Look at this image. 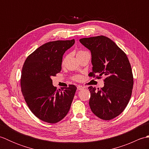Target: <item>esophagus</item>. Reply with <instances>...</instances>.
<instances>
[{"instance_id":"34e87169","label":"esophagus","mask_w":149,"mask_h":149,"mask_svg":"<svg viewBox=\"0 0 149 149\" xmlns=\"http://www.w3.org/2000/svg\"><path fill=\"white\" fill-rule=\"evenodd\" d=\"M84 89V87L83 86H81V85H79V86H77V90H82Z\"/></svg>"}]
</instances>
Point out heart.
Wrapping results in <instances>:
<instances>
[{
	"instance_id": "1",
	"label": "heart",
	"mask_w": 149,
	"mask_h": 149,
	"mask_svg": "<svg viewBox=\"0 0 149 149\" xmlns=\"http://www.w3.org/2000/svg\"><path fill=\"white\" fill-rule=\"evenodd\" d=\"M86 52H88L84 51V50H79V51L77 52V56L81 55V54H83L86 53ZM63 62H64V61H63ZM81 79V77L80 76V75H75V76L72 77V79L74 81H79Z\"/></svg>"
}]
</instances>
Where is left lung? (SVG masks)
Segmentation results:
<instances>
[{"instance_id": "1", "label": "left lung", "mask_w": 149, "mask_h": 149, "mask_svg": "<svg viewBox=\"0 0 149 149\" xmlns=\"http://www.w3.org/2000/svg\"><path fill=\"white\" fill-rule=\"evenodd\" d=\"M79 41L91 53L90 76H106L103 88H88L91 110L100 119L110 120L123 112L131 99L134 83L131 64L125 53L109 38L98 36Z\"/></svg>"}]
</instances>
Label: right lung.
<instances>
[{
    "label": "right lung",
    "instance_id": "1",
    "mask_svg": "<svg viewBox=\"0 0 149 149\" xmlns=\"http://www.w3.org/2000/svg\"><path fill=\"white\" fill-rule=\"evenodd\" d=\"M75 40H57L43 44L27 57L22 70L21 90L34 115L55 123L67 115L77 90L75 85L57 90L52 77L61 70L63 56Z\"/></svg>",
    "mask_w": 149,
    "mask_h": 149
}]
</instances>
